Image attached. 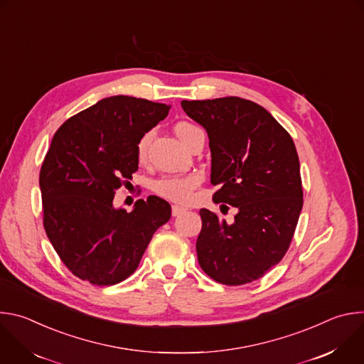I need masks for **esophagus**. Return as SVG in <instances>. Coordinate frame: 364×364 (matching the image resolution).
I'll return each mask as SVG.
<instances>
[{"instance_id": "34e87169", "label": "esophagus", "mask_w": 364, "mask_h": 364, "mask_svg": "<svg viewBox=\"0 0 364 364\" xmlns=\"http://www.w3.org/2000/svg\"><path fill=\"white\" fill-rule=\"evenodd\" d=\"M184 212H186V209H184V207H181V205H173V207H171L173 216H180V215L184 213Z\"/></svg>"}]
</instances>
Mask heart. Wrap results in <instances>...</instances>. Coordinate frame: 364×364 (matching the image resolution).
Instances as JSON below:
<instances>
[{
    "label": "heart",
    "mask_w": 364,
    "mask_h": 364,
    "mask_svg": "<svg viewBox=\"0 0 364 364\" xmlns=\"http://www.w3.org/2000/svg\"><path fill=\"white\" fill-rule=\"evenodd\" d=\"M176 134L178 135V138L186 142L196 131H198L200 128H197L196 125L181 121L177 122L176 127ZM152 139V131H146L145 134H142L136 142L135 146V154L138 161H145L146 154H148V146L149 142ZM197 177L196 176H164L159 180H155L152 184L154 191L160 194L164 198L177 201V203H187L191 196H193V190L197 184Z\"/></svg>",
    "instance_id": "heart-1"
}]
</instances>
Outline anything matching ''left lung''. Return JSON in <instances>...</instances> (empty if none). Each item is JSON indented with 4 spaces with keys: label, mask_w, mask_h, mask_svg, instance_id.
<instances>
[{
    "label": "left lung",
    "mask_w": 364,
    "mask_h": 364,
    "mask_svg": "<svg viewBox=\"0 0 364 364\" xmlns=\"http://www.w3.org/2000/svg\"><path fill=\"white\" fill-rule=\"evenodd\" d=\"M181 107L209 135L210 183L220 186L213 201L237 209L232 225L200 210L198 264L225 285L262 278L287 253L302 210L295 144L265 108L247 99L183 100Z\"/></svg>",
    "instance_id": "left-lung-1"
}]
</instances>
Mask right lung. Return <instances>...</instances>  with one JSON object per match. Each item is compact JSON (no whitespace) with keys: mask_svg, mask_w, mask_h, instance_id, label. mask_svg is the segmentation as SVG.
Returning a JSON list of instances; mask_svg holds the SVG:
<instances>
[{"mask_svg":"<svg viewBox=\"0 0 364 364\" xmlns=\"http://www.w3.org/2000/svg\"><path fill=\"white\" fill-rule=\"evenodd\" d=\"M166 103L111 96L69 118L40 170L43 225L62 262L77 278L108 287L135 272L170 204L149 196L132 212L115 209V191L138 170L142 134L168 115Z\"/></svg>","mask_w":364,"mask_h":364,"instance_id":"add662e5","label":"right lung"}]
</instances>
